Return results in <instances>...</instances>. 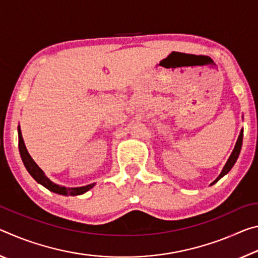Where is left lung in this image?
<instances>
[{
    "label": "left lung",
    "mask_w": 258,
    "mask_h": 258,
    "mask_svg": "<svg viewBox=\"0 0 258 258\" xmlns=\"http://www.w3.org/2000/svg\"><path fill=\"white\" fill-rule=\"evenodd\" d=\"M242 138H243V130H241V132H240L239 138H238V140H237V143H235L232 154H231V156L229 157V159H228V161H226V164H225V166L223 167V169H222L221 174H220V175H218V177L216 178V180L212 183V184H214V183H216L218 180H220V178L223 177V176L225 175V174H228V173L230 172V169L233 167V165L235 164V161H237L238 157H239L240 150H241Z\"/></svg>",
    "instance_id": "left-lung-1"
}]
</instances>
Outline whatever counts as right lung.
Wrapping results in <instances>:
<instances>
[{"label":"right lung","mask_w":258,"mask_h":258,"mask_svg":"<svg viewBox=\"0 0 258 258\" xmlns=\"http://www.w3.org/2000/svg\"><path fill=\"white\" fill-rule=\"evenodd\" d=\"M18 138H19V152L21 156V159H23V163L25 165L26 169H27L28 173L33 176V178L37 183H40L44 187H46L47 190H50L54 194L58 195H62V196H80L85 194L86 191H89L90 189H92L94 186L95 183H92V184L85 185V186H78V187H66L59 184H55L52 181H50V178H47L45 176L44 172L38 167V165L35 163L33 160L32 157L28 154L27 149H26L23 135H21V130L20 126H18Z\"/></svg>","instance_id":"add662e5"}]
</instances>
